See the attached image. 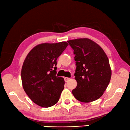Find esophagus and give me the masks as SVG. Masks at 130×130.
I'll use <instances>...</instances> for the list:
<instances>
[{
	"label": "esophagus",
	"instance_id": "esophagus-1",
	"mask_svg": "<svg viewBox=\"0 0 130 130\" xmlns=\"http://www.w3.org/2000/svg\"><path fill=\"white\" fill-rule=\"evenodd\" d=\"M70 79V78H66V77H65L64 78V81L66 82H68L69 81V80Z\"/></svg>",
	"mask_w": 130,
	"mask_h": 130
}]
</instances>
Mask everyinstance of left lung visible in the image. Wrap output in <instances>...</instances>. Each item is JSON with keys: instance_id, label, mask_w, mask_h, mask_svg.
Listing matches in <instances>:
<instances>
[{"instance_id": "obj_1", "label": "left lung", "mask_w": 130, "mask_h": 130, "mask_svg": "<svg viewBox=\"0 0 130 130\" xmlns=\"http://www.w3.org/2000/svg\"><path fill=\"white\" fill-rule=\"evenodd\" d=\"M74 50L76 87L72 91L78 101L88 103L101 98L110 82L108 58L101 47L88 38L67 41Z\"/></svg>"}]
</instances>
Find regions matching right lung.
Wrapping results in <instances>:
<instances>
[{"label":"right lung","mask_w":130,"mask_h":130,"mask_svg":"<svg viewBox=\"0 0 130 130\" xmlns=\"http://www.w3.org/2000/svg\"><path fill=\"white\" fill-rule=\"evenodd\" d=\"M69 44L66 42L42 43L34 47L23 64V87L33 102L50 107L59 101L64 80L56 76V60Z\"/></svg>","instance_id":"right-lung-1"}]
</instances>
